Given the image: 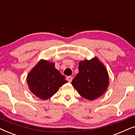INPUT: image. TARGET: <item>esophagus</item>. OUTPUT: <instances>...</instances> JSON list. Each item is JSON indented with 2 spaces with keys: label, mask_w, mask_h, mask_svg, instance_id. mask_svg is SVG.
I'll return each instance as SVG.
<instances>
[{
  "label": "esophagus",
  "mask_w": 135,
  "mask_h": 135,
  "mask_svg": "<svg viewBox=\"0 0 135 135\" xmlns=\"http://www.w3.org/2000/svg\"><path fill=\"white\" fill-rule=\"evenodd\" d=\"M66 79H67V80L69 82H71L72 80H73V77H71V76H68V77H67V78Z\"/></svg>",
  "instance_id": "34e87169"
}]
</instances>
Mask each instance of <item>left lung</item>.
<instances>
[{
  "instance_id": "left-lung-1",
  "label": "left lung",
  "mask_w": 135,
  "mask_h": 135,
  "mask_svg": "<svg viewBox=\"0 0 135 135\" xmlns=\"http://www.w3.org/2000/svg\"><path fill=\"white\" fill-rule=\"evenodd\" d=\"M79 95L93 100L101 97L109 85L108 72L97 58L79 64V73L71 82Z\"/></svg>"
}]
</instances>
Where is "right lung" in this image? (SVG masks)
Masks as SVG:
<instances>
[{
  "mask_svg": "<svg viewBox=\"0 0 135 135\" xmlns=\"http://www.w3.org/2000/svg\"><path fill=\"white\" fill-rule=\"evenodd\" d=\"M67 82L65 77L55 68L54 63L44 60L40 61L27 77L29 89L43 100L56 93Z\"/></svg>",
  "mask_w": 135,
  "mask_h": 135,
  "instance_id": "obj_1",
  "label": "right lung"
}]
</instances>
